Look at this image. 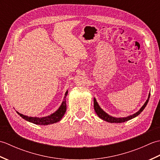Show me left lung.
Returning <instances> with one entry per match:
<instances>
[{"label": "left lung", "mask_w": 160, "mask_h": 160, "mask_svg": "<svg viewBox=\"0 0 160 160\" xmlns=\"http://www.w3.org/2000/svg\"><path fill=\"white\" fill-rule=\"evenodd\" d=\"M149 98H150V93L148 94V99L147 100V101L145 102V103L144 104L143 106L140 108V110H139L138 112H136L135 113L131 115H128V116L125 117V118H115V117L111 116V115H110L107 114L106 112L102 109L101 107L99 106V104H98V103L97 102L96 99L95 98H93L94 110H95V111H96V114L98 115V117L101 118L102 120L107 121L108 122H110V123H122V122H127L128 120H131V119L137 117L138 115H140L142 112V111L144 109L146 106L147 105V103L149 100Z\"/></svg>", "instance_id": "obj_1"}]
</instances>
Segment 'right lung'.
Wrapping results in <instances>:
<instances>
[{
	"mask_svg": "<svg viewBox=\"0 0 160 160\" xmlns=\"http://www.w3.org/2000/svg\"><path fill=\"white\" fill-rule=\"evenodd\" d=\"M68 94V91H66L65 94H64V97L62 104L60 106L56 111L54 112L53 113L51 114L50 115L46 117H42V118H37V117H29L27 116V115H22L21 113H18V111L17 113H18L20 117L22 118L24 120L28 121L29 122H32L35 124H38V125H48V124H52L53 123H56V122H59L61 119L64 116V113H65L66 110H67V104H66V96Z\"/></svg>",
	"mask_w": 160,
	"mask_h": 160,
	"instance_id": "add662e5",
	"label": "right lung"
}]
</instances>
